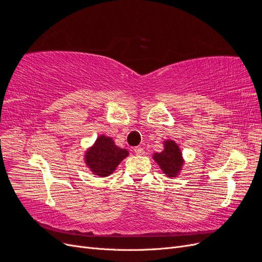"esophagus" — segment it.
<instances>
[{
    "mask_svg": "<svg viewBox=\"0 0 262 262\" xmlns=\"http://www.w3.org/2000/svg\"><path fill=\"white\" fill-rule=\"evenodd\" d=\"M134 152H136L137 155H143L144 154V149L142 146H136L134 147Z\"/></svg>",
    "mask_w": 262,
    "mask_h": 262,
    "instance_id": "34e87169",
    "label": "esophagus"
}]
</instances>
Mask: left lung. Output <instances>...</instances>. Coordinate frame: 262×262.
<instances>
[{
    "instance_id": "1",
    "label": "left lung",
    "mask_w": 262,
    "mask_h": 262,
    "mask_svg": "<svg viewBox=\"0 0 262 262\" xmlns=\"http://www.w3.org/2000/svg\"><path fill=\"white\" fill-rule=\"evenodd\" d=\"M164 150L153 155L154 161L160 165L161 169L168 177H176L180 171L184 160H182L179 146L173 141L167 140L164 143Z\"/></svg>"
}]
</instances>
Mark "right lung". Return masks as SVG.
Masks as SVG:
<instances>
[{
    "instance_id": "1",
    "label": "right lung",
    "mask_w": 262,
    "mask_h": 262,
    "mask_svg": "<svg viewBox=\"0 0 262 262\" xmlns=\"http://www.w3.org/2000/svg\"><path fill=\"white\" fill-rule=\"evenodd\" d=\"M128 155V150L116 146L112 138L100 136L86 152L85 162L95 175L107 177L112 175L117 166Z\"/></svg>"
}]
</instances>
